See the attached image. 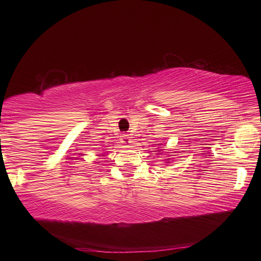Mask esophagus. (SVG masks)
<instances>
[{
	"label": "esophagus",
	"instance_id": "esophagus-1",
	"mask_svg": "<svg viewBox=\"0 0 261 261\" xmlns=\"http://www.w3.org/2000/svg\"><path fill=\"white\" fill-rule=\"evenodd\" d=\"M121 141L124 145H129L131 143V139H130V137L127 136V135H123L122 138H121Z\"/></svg>",
	"mask_w": 261,
	"mask_h": 261
}]
</instances>
